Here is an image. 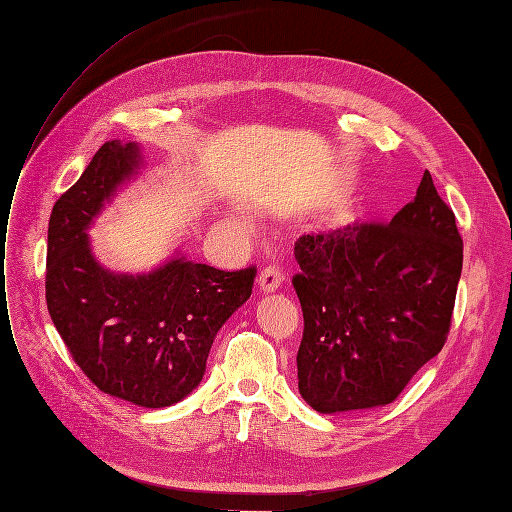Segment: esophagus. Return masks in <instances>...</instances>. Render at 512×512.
<instances>
[{
    "label": "esophagus",
    "instance_id": "esophagus-1",
    "mask_svg": "<svg viewBox=\"0 0 512 512\" xmlns=\"http://www.w3.org/2000/svg\"><path fill=\"white\" fill-rule=\"evenodd\" d=\"M282 285V272L278 266H266L259 272V289L263 293H272Z\"/></svg>",
    "mask_w": 512,
    "mask_h": 512
}]
</instances>
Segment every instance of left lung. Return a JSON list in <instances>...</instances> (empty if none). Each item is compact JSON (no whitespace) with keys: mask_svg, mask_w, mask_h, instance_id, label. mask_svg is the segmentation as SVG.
I'll return each mask as SVG.
<instances>
[{"mask_svg":"<svg viewBox=\"0 0 512 512\" xmlns=\"http://www.w3.org/2000/svg\"><path fill=\"white\" fill-rule=\"evenodd\" d=\"M295 259L304 401L320 413L392 403L445 346L462 274L456 215L428 170L390 223L301 236Z\"/></svg>","mask_w":512,"mask_h":512,"instance_id":"1","label":"left lung"}]
</instances>
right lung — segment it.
Here are the masks:
<instances>
[{"mask_svg": "<svg viewBox=\"0 0 512 512\" xmlns=\"http://www.w3.org/2000/svg\"><path fill=\"white\" fill-rule=\"evenodd\" d=\"M139 164L137 143L107 141L56 200L48 223L46 304L94 386L160 409L202 382L213 339L251 297L257 268L223 272L177 255L149 274L105 270L86 230Z\"/></svg>", "mask_w": 512, "mask_h": 512, "instance_id": "obj_1", "label": "right lung"}]
</instances>
